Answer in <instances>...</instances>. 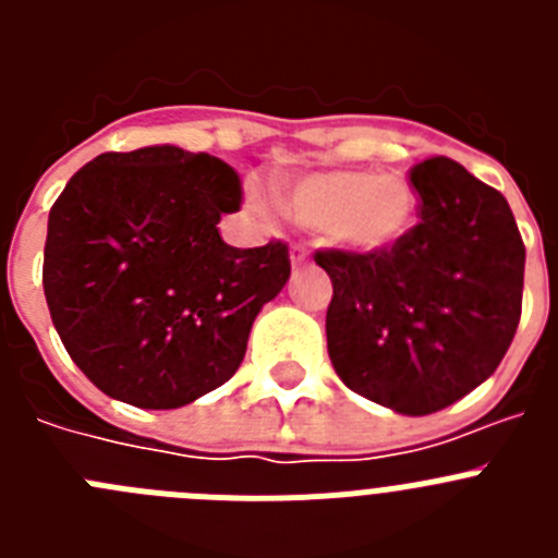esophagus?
Segmentation results:
<instances>
[{"label":"esophagus","mask_w":558,"mask_h":558,"mask_svg":"<svg viewBox=\"0 0 558 558\" xmlns=\"http://www.w3.org/2000/svg\"><path fill=\"white\" fill-rule=\"evenodd\" d=\"M290 263H293V268H299V265H307L310 263V248L304 243H293L290 245Z\"/></svg>","instance_id":"1"}]
</instances>
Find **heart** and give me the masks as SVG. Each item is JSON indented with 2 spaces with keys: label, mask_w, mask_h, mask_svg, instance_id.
<instances>
[{
  "label": "heart",
  "mask_w": 558,
  "mask_h": 558,
  "mask_svg": "<svg viewBox=\"0 0 558 558\" xmlns=\"http://www.w3.org/2000/svg\"><path fill=\"white\" fill-rule=\"evenodd\" d=\"M268 209V198H259ZM288 209L299 226L322 231L329 243L352 251L388 248L416 218V192L408 179L360 170L310 172L288 192Z\"/></svg>",
  "instance_id": "b5f03b06"
}]
</instances>
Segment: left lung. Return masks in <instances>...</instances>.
<instances>
[{"instance_id":"8db88e82","label":"left lung","mask_w":558,"mask_h":558,"mask_svg":"<svg viewBox=\"0 0 558 558\" xmlns=\"http://www.w3.org/2000/svg\"><path fill=\"white\" fill-rule=\"evenodd\" d=\"M418 223L391 248L315 251L332 279L327 349L360 397L405 416L489 379L522 313L525 245L495 186L433 156L411 170Z\"/></svg>"}]
</instances>
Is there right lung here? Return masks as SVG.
<instances>
[{
  "label": "right lung",
  "mask_w": 558,
  "mask_h": 558,
  "mask_svg": "<svg viewBox=\"0 0 558 558\" xmlns=\"http://www.w3.org/2000/svg\"><path fill=\"white\" fill-rule=\"evenodd\" d=\"M240 201L226 161L172 145L102 153L63 186L44 295L69 357L102 393L167 411L240 368L251 324L290 276L282 240L223 243L220 215Z\"/></svg>",
  "instance_id": "obj_1"
}]
</instances>
